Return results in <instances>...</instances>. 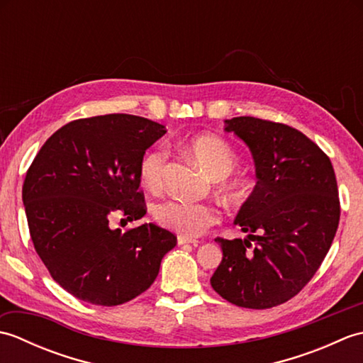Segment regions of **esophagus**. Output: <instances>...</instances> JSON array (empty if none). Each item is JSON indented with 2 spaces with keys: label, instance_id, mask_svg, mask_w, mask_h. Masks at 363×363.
<instances>
[{
  "label": "esophagus",
  "instance_id": "obj_1",
  "mask_svg": "<svg viewBox=\"0 0 363 363\" xmlns=\"http://www.w3.org/2000/svg\"><path fill=\"white\" fill-rule=\"evenodd\" d=\"M186 243L198 245L199 242L195 240V238H190V237H186V235H177V245H186Z\"/></svg>",
  "mask_w": 363,
  "mask_h": 363
}]
</instances>
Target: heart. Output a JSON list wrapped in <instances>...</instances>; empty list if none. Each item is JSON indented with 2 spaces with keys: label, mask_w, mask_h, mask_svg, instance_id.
Listing matches in <instances>:
<instances>
[{
  "label": "heart",
  "mask_w": 363,
  "mask_h": 363,
  "mask_svg": "<svg viewBox=\"0 0 363 363\" xmlns=\"http://www.w3.org/2000/svg\"><path fill=\"white\" fill-rule=\"evenodd\" d=\"M187 151L196 159L207 174L213 179H221L229 174L235 165V152L220 137L199 135L187 143ZM167 162V151L164 148H154L143 156L138 168L140 181L146 189H157L164 176ZM242 181H226L223 184V191L229 198H238L242 194ZM154 218L164 228L173 229L182 235L195 237L217 223L220 218L218 211L212 204L194 203L187 199H167L154 207Z\"/></svg>",
  "instance_id": "obj_1"
}]
</instances>
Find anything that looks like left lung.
I'll return each mask as SVG.
<instances>
[{"instance_id": "1", "label": "left lung", "mask_w": 363, "mask_h": 363, "mask_svg": "<svg viewBox=\"0 0 363 363\" xmlns=\"http://www.w3.org/2000/svg\"><path fill=\"white\" fill-rule=\"evenodd\" d=\"M225 130L250 148L257 182L234 220L246 238H215L223 259L211 285L238 307L269 309L303 290L333 245L335 173L318 145L282 123L235 117Z\"/></svg>"}]
</instances>
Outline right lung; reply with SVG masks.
I'll use <instances>...</instances> for the list:
<instances>
[{
	"label": "right lung",
	"instance_id": "right-lung-1",
	"mask_svg": "<svg viewBox=\"0 0 363 363\" xmlns=\"http://www.w3.org/2000/svg\"><path fill=\"white\" fill-rule=\"evenodd\" d=\"M165 126L128 113L70 121L37 152L23 184L34 248L52 279L96 306L134 299L159 274L176 235L154 223L111 229L113 213L140 220L145 151Z\"/></svg>",
	"mask_w": 363,
	"mask_h": 363
}]
</instances>
